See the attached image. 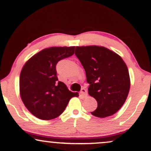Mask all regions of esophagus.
Here are the masks:
<instances>
[{
	"instance_id": "esophagus-1",
	"label": "esophagus",
	"mask_w": 151,
	"mask_h": 151,
	"mask_svg": "<svg viewBox=\"0 0 151 151\" xmlns=\"http://www.w3.org/2000/svg\"><path fill=\"white\" fill-rule=\"evenodd\" d=\"M80 93L83 97H86V96H87V91H86V89H85V88H83V89H81Z\"/></svg>"
}]
</instances>
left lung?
Instances as JSON below:
<instances>
[{
    "label": "left lung",
    "mask_w": 151,
    "mask_h": 151,
    "mask_svg": "<svg viewBox=\"0 0 151 151\" xmlns=\"http://www.w3.org/2000/svg\"><path fill=\"white\" fill-rule=\"evenodd\" d=\"M75 55L84 67L88 92L97 101V108L91 112L99 118L116 113L129 94L130 77L123 59L104 47H76Z\"/></svg>",
    "instance_id": "left-lung-1"
}]
</instances>
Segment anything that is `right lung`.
Returning <instances> with one entry per match:
<instances>
[{"instance_id":"right-lung-1","label":"right lung","mask_w":151,"mask_h":151,"mask_svg":"<svg viewBox=\"0 0 151 151\" xmlns=\"http://www.w3.org/2000/svg\"><path fill=\"white\" fill-rule=\"evenodd\" d=\"M75 47H52L27 60L20 75V94L25 107L42 120L55 119L65 111L71 98L78 96L58 81L56 65L74 53Z\"/></svg>"}]
</instances>
